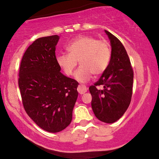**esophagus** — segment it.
I'll use <instances>...</instances> for the list:
<instances>
[{
    "mask_svg": "<svg viewBox=\"0 0 159 159\" xmlns=\"http://www.w3.org/2000/svg\"><path fill=\"white\" fill-rule=\"evenodd\" d=\"M77 90L80 94H84L87 91V88L85 85H79Z\"/></svg>",
    "mask_w": 159,
    "mask_h": 159,
    "instance_id": "obj_1",
    "label": "esophagus"
}]
</instances>
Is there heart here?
Instances as JSON below:
<instances>
[{"label": "heart", "mask_w": 159, "mask_h": 159, "mask_svg": "<svg viewBox=\"0 0 159 159\" xmlns=\"http://www.w3.org/2000/svg\"><path fill=\"white\" fill-rule=\"evenodd\" d=\"M69 54H60L57 62L64 74L70 76L74 74L79 61L80 66L75 74V78L84 83L92 75L103 74L109 66L111 59V48L104 39H97L91 36H80L66 46Z\"/></svg>", "instance_id": "b5f03b06"}]
</instances>
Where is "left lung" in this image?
<instances>
[{
  "label": "left lung",
  "instance_id": "left-lung-1",
  "mask_svg": "<svg viewBox=\"0 0 159 159\" xmlns=\"http://www.w3.org/2000/svg\"><path fill=\"white\" fill-rule=\"evenodd\" d=\"M105 32L110 40L111 59L107 69L89 90L95 117L103 122L113 123L124 115L130 104L134 72L122 42L110 32ZM100 85L103 89H97Z\"/></svg>",
  "mask_w": 159,
  "mask_h": 159
}]
</instances>
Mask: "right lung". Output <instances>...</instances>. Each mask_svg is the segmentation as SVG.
Segmentation results:
<instances>
[{"instance_id": "right-lung-1", "label": "right lung", "mask_w": 159, "mask_h": 159, "mask_svg": "<svg viewBox=\"0 0 159 159\" xmlns=\"http://www.w3.org/2000/svg\"><path fill=\"white\" fill-rule=\"evenodd\" d=\"M58 35L37 39L21 60L18 85L25 110L47 132H61L70 125L79 93L76 80L65 76L57 62Z\"/></svg>"}]
</instances>
